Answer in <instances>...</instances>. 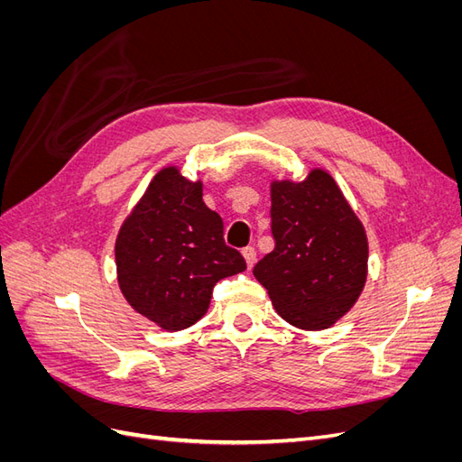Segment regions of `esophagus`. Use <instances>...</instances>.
I'll list each match as a JSON object with an SVG mask.
<instances>
[{
    "instance_id": "34e87169",
    "label": "esophagus",
    "mask_w": 462,
    "mask_h": 462,
    "mask_svg": "<svg viewBox=\"0 0 462 462\" xmlns=\"http://www.w3.org/2000/svg\"><path fill=\"white\" fill-rule=\"evenodd\" d=\"M243 258H245V262H246V268L253 270L254 263H256V250L250 248V246L245 248V250H243Z\"/></svg>"
}]
</instances>
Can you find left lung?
<instances>
[{"mask_svg": "<svg viewBox=\"0 0 462 462\" xmlns=\"http://www.w3.org/2000/svg\"><path fill=\"white\" fill-rule=\"evenodd\" d=\"M270 197L275 248L254 265V277L287 324L328 329L365 291L366 229L321 167L302 180L273 179Z\"/></svg>", "mask_w": 462, "mask_h": 462, "instance_id": "left-lung-1", "label": "left lung"}]
</instances>
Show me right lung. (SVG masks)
<instances>
[{
  "label": "right lung",
  "instance_id": "add662e5",
  "mask_svg": "<svg viewBox=\"0 0 462 462\" xmlns=\"http://www.w3.org/2000/svg\"><path fill=\"white\" fill-rule=\"evenodd\" d=\"M117 283L131 309L163 331L208 312L217 282L246 270L223 241V221L202 200V180L167 165L125 217L116 239Z\"/></svg>",
  "mask_w": 462,
  "mask_h": 462
}]
</instances>
